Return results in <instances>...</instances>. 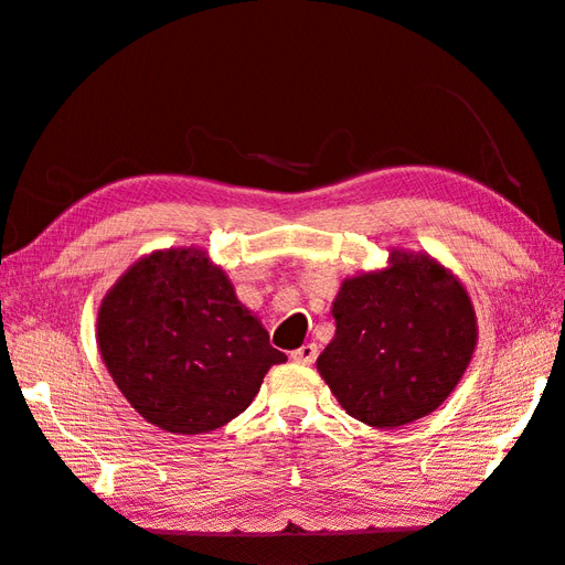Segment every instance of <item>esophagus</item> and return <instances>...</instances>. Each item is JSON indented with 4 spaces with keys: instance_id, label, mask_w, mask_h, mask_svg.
Listing matches in <instances>:
<instances>
[{
    "instance_id": "obj_1",
    "label": "esophagus",
    "mask_w": 565,
    "mask_h": 565,
    "mask_svg": "<svg viewBox=\"0 0 565 565\" xmlns=\"http://www.w3.org/2000/svg\"><path fill=\"white\" fill-rule=\"evenodd\" d=\"M316 355H318L316 343H303L301 348H296V351L291 353V361L301 363V365H311L316 361Z\"/></svg>"
}]
</instances>
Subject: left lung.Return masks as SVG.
<instances>
[{
  "mask_svg": "<svg viewBox=\"0 0 565 565\" xmlns=\"http://www.w3.org/2000/svg\"><path fill=\"white\" fill-rule=\"evenodd\" d=\"M335 335L316 367L348 415L399 427L437 409L465 375L477 313L457 276L427 254L393 249L390 266L345 279Z\"/></svg>",
  "mask_w": 565,
  "mask_h": 565,
  "instance_id": "8db88e82",
  "label": "left lung"
}]
</instances>
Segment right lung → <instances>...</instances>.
Returning a JSON list of instances; mask_svg holds the SVG:
<instances>
[{"instance_id": "right-lung-1", "label": "right lung", "mask_w": 565, "mask_h": 565, "mask_svg": "<svg viewBox=\"0 0 565 565\" xmlns=\"http://www.w3.org/2000/svg\"><path fill=\"white\" fill-rule=\"evenodd\" d=\"M96 338L136 413L172 435L227 425L286 361L224 269L194 247L132 264L100 303Z\"/></svg>"}]
</instances>
